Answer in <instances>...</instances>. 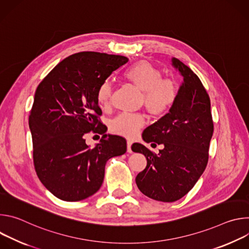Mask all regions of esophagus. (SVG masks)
Here are the masks:
<instances>
[{"label":"esophagus","mask_w":249,"mask_h":249,"mask_svg":"<svg viewBox=\"0 0 249 249\" xmlns=\"http://www.w3.org/2000/svg\"><path fill=\"white\" fill-rule=\"evenodd\" d=\"M131 145H132V142H131V141H127V152H128V153H132Z\"/></svg>","instance_id":"34e87169"}]
</instances>
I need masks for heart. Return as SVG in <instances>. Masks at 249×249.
Here are the masks:
<instances>
[{
  "instance_id": "b5f03b06",
  "label": "heart",
  "mask_w": 249,
  "mask_h": 249,
  "mask_svg": "<svg viewBox=\"0 0 249 249\" xmlns=\"http://www.w3.org/2000/svg\"><path fill=\"white\" fill-rule=\"evenodd\" d=\"M126 78L137 89L143 91V102L149 113L162 116L169 112L179 95V85L173 78H162L161 71L148 61H140L132 65L125 73ZM113 88L110 81L101 83L96 98L101 106L111 103ZM142 114L121 113L111 120L110 131L126 138H134L144 125Z\"/></svg>"
}]
</instances>
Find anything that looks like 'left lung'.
<instances>
[{"label": "left lung", "instance_id": "left-lung-1", "mask_svg": "<svg viewBox=\"0 0 249 249\" xmlns=\"http://www.w3.org/2000/svg\"><path fill=\"white\" fill-rule=\"evenodd\" d=\"M172 66L183 77L173 107L144 130L143 140L163 145L159 155L136 143L132 151L143 154L146 168L136 177L140 191L157 201L174 202L186 195L204 172L214 131L210 97L198 76L176 58Z\"/></svg>", "mask_w": 249, "mask_h": 249}]
</instances>
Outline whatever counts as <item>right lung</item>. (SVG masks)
Instances as JSON below:
<instances>
[{
  "mask_svg": "<svg viewBox=\"0 0 249 249\" xmlns=\"http://www.w3.org/2000/svg\"><path fill=\"white\" fill-rule=\"evenodd\" d=\"M128 62L120 55L80 52L61 61L36 89L29 115L33 163L42 184L57 198L76 202L100 188L109 159L126 153V140L106 135L96 93L113 71ZM103 135L93 148L83 136Z\"/></svg>",
  "mask_w": 249,
  "mask_h": 249,
  "instance_id": "1",
  "label": "right lung"
}]
</instances>
